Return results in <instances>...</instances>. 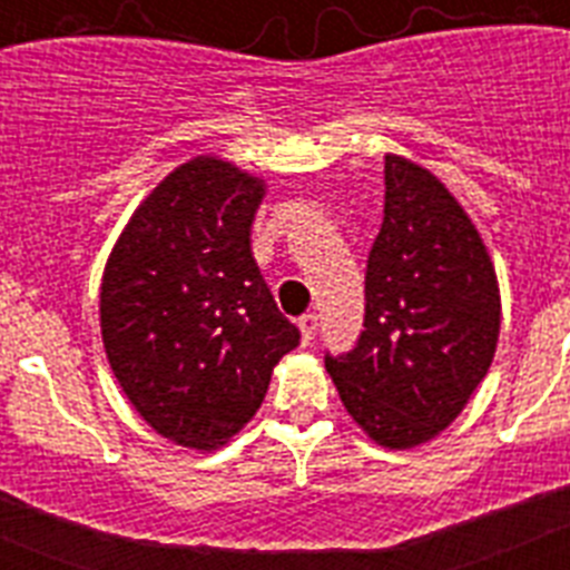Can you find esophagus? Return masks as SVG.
<instances>
[{
    "mask_svg": "<svg viewBox=\"0 0 570 570\" xmlns=\"http://www.w3.org/2000/svg\"><path fill=\"white\" fill-rule=\"evenodd\" d=\"M316 328H320V316L316 314L299 316V331H302V342H305V345H311V340L316 336Z\"/></svg>",
    "mask_w": 570,
    "mask_h": 570,
    "instance_id": "esophagus-1",
    "label": "esophagus"
}]
</instances>
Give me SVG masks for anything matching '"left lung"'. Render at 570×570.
Instances as JSON below:
<instances>
[{"mask_svg": "<svg viewBox=\"0 0 570 570\" xmlns=\"http://www.w3.org/2000/svg\"><path fill=\"white\" fill-rule=\"evenodd\" d=\"M362 328L351 351L325 354V367L347 414L385 448L451 425L500 340V288L480 234L445 185L402 156H385Z\"/></svg>", "mask_w": 570, "mask_h": 570, "instance_id": "1", "label": "left lung"}]
</instances>
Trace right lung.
<instances>
[{"mask_svg":"<svg viewBox=\"0 0 570 570\" xmlns=\"http://www.w3.org/2000/svg\"><path fill=\"white\" fill-rule=\"evenodd\" d=\"M262 194V179L196 156L136 208L105 265L99 314L114 376L179 445H223L299 345L250 250Z\"/></svg>","mask_w":570,"mask_h":570,"instance_id":"right-lung-1","label":"right lung"}]
</instances>
